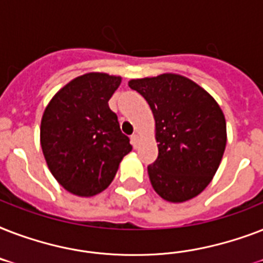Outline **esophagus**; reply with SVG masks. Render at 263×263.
I'll return each instance as SVG.
<instances>
[{
  "mask_svg": "<svg viewBox=\"0 0 263 263\" xmlns=\"http://www.w3.org/2000/svg\"><path fill=\"white\" fill-rule=\"evenodd\" d=\"M131 143L134 147H138V144H139V136L136 135V134H134V135L131 136Z\"/></svg>",
  "mask_w": 263,
  "mask_h": 263,
  "instance_id": "1",
  "label": "esophagus"
}]
</instances>
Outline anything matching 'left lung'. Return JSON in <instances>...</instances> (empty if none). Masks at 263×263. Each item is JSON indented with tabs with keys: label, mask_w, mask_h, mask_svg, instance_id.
I'll return each mask as SVG.
<instances>
[{
	"label": "left lung",
	"mask_w": 263,
	"mask_h": 263,
	"mask_svg": "<svg viewBox=\"0 0 263 263\" xmlns=\"http://www.w3.org/2000/svg\"><path fill=\"white\" fill-rule=\"evenodd\" d=\"M156 120L158 157L147 166L153 188L169 202H185L216 175L227 144L224 113L212 95L192 80L164 73L134 79Z\"/></svg>",
	"instance_id": "8db88e82"
}]
</instances>
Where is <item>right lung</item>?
I'll list each match as a JSON object with an SVG mask.
<instances>
[{"instance_id": "right-lung-1", "label": "right lung", "mask_w": 263, "mask_h": 263, "mask_svg": "<svg viewBox=\"0 0 263 263\" xmlns=\"http://www.w3.org/2000/svg\"><path fill=\"white\" fill-rule=\"evenodd\" d=\"M121 78L86 73L53 97L41 123V146L51 175L79 196L102 192L132 150L109 99Z\"/></svg>"}]
</instances>
